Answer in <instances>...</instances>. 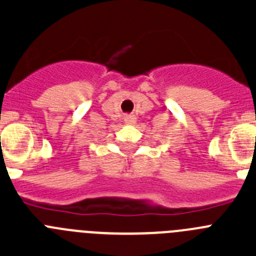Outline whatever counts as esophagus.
Returning <instances> with one entry per match:
<instances>
[{
  "label": "esophagus",
  "instance_id": "34e87169",
  "mask_svg": "<svg viewBox=\"0 0 256 256\" xmlns=\"http://www.w3.org/2000/svg\"><path fill=\"white\" fill-rule=\"evenodd\" d=\"M124 123L126 124L136 123V116H133V115H126V116H124Z\"/></svg>",
  "mask_w": 256,
  "mask_h": 256
}]
</instances>
